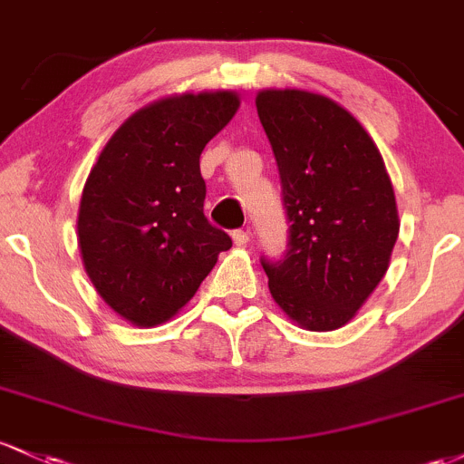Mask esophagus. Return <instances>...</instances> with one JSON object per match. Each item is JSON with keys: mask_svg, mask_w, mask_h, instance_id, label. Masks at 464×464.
<instances>
[{"mask_svg": "<svg viewBox=\"0 0 464 464\" xmlns=\"http://www.w3.org/2000/svg\"><path fill=\"white\" fill-rule=\"evenodd\" d=\"M233 242L237 244V246H246L248 242H251V231H233Z\"/></svg>", "mask_w": 464, "mask_h": 464, "instance_id": "obj_1", "label": "esophagus"}]
</instances>
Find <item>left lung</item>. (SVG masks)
Here are the masks:
<instances>
[{"label": "left lung", "instance_id": "left-lung-1", "mask_svg": "<svg viewBox=\"0 0 464 464\" xmlns=\"http://www.w3.org/2000/svg\"><path fill=\"white\" fill-rule=\"evenodd\" d=\"M290 220L286 257L266 262L275 304L299 328L345 325L388 273L399 207L383 156L337 101L306 90H259Z\"/></svg>", "mask_w": 464, "mask_h": 464}]
</instances>
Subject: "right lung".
<instances>
[{
	"mask_svg": "<svg viewBox=\"0 0 464 464\" xmlns=\"http://www.w3.org/2000/svg\"><path fill=\"white\" fill-rule=\"evenodd\" d=\"M237 108L233 90L158 99L111 134L92 167L76 216L81 262L125 322H169L231 248L202 213L200 154Z\"/></svg>",
	"mask_w": 464,
	"mask_h": 464,
	"instance_id": "add662e5",
	"label": "right lung"
}]
</instances>
